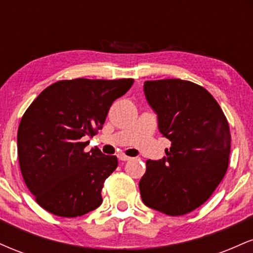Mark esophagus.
Wrapping results in <instances>:
<instances>
[{
	"label": "esophagus",
	"instance_id": "1",
	"mask_svg": "<svg viewBox=\"0 0 253 253\" xmlns=\"http://www.w3.org/2000/svg\"><path fill=\"white\" fill-rule=\"evenodd\" d=\"M118 157H119V161H121V162H127V161H129V159H130V157L124 155V153H120V155H119Z\"/></svg>",
	"mask_w": 253,
	"mask_h": 253
}]
</instances>
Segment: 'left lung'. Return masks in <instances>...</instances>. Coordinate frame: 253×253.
Wrapping results in <instances>:
<instances>
[{
	"mask_svg": "<svg viewBox=\"0 0 253 253\" xmlns=\"http://www.w3.org/2000/svg\"><path fill=\"white\" fill-rule=\"evenodd\" d=\"M144 91L171 147L161 161H146L141 200L167 215H184L210 199L227 171L228 121L211 92L190 81H146Z\"/></svg>",
	"mask_w": 253,
	"mask_h": 253,
	"instance_id": "1",
	"label": "left lung"
}]
</instances>
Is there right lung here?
I'll return each instance as SVG.
<instances>
[{"label":"right lung","instance_id":"add662e5","mask_svg":"<svg viewBox=\"0 0 253 253\" xmlns=\"http://www.w3.org/2000/svg\"><path fill=\"white\" fill-rule=\"evenodd\" d=\"M134 80H64L43 89L17 130L24 181L38 205L58 216L76 217L102 203L104 181L118 167L117 156L85 152L86 136L103 127L112 103Z\"/></svg>","mask_w":253,"mask_h":253}]
</instances>
